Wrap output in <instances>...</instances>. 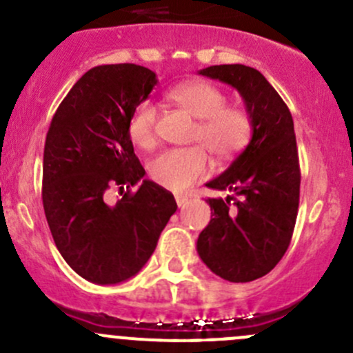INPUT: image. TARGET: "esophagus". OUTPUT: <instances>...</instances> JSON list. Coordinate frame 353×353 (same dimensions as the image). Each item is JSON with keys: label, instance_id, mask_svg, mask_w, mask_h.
<instances>
[{"label": "esophagus", "instance_id": "1", "mask_svg": "<svg viewBox=\"0 0 353 353\" xmlns=\"http://www.w3.org/2000/svg\"><path fill=\"white\" fill-rule=\"evenodd\" d=\"M176 203L179 208H183V206L188 203V196L186 194H176Z\"/></svg>", "mask_w": 353, "mask_h": 353}]
</instances>
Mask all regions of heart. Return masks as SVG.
Wrapping results in <instances>:
<instances>
[{
	"instance_id": "obj_1",
	"label": "heart",
	"mask_w": 353,
	"mask_h": 353,
	"mask_svg": "<svg viewBox=\"0 0 353 353\" xmlns=\"http://www.w3.org/2000/svg\"><path fill=\"white\" fill-rule=\"evenodd\" d=\"M167 97L176 102L198 124L193 131L196 147L169 148L150 160L152 179L170 191H184L212 170V160L204 148L219 160H230L248 147L252 137V117L244 108L227 105L222 88L205 80L181 83ZM160 110L150 99L134 105L128 119V137L138 148H152L157 141ZM203 147L201 148V145Z\"/></svg>"
}]
</instances>
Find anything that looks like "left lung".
Instances as JSON below:
<instances>
[{"label": "left lung", "instance_id": "8db88e82", "mask_svg": "<svg viewBox=\"0 0 353 353\" xmlns=\"http://www.w3.org/2000/svg\"><path fill=\"white\" fill-rule=\"evenodd\" d=\"M199 74L232 85L243 95L252 137L229 169L206 183L234 194L206 199L212 220L199 234L198 254L223 280L252 282L275 268L294 234L301 194L294 119L279 92L254 68L216 65Z\"/></svg>", "mask_w": 353, "mask_h": 353}]
</instances>
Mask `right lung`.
<instances>
[{"label": "right lung", "mask_w": 353, "mask_h": 353, "mask_svg": "<svg viewBox=\"0 0 353 353\" xmlns=\"http://www.w3.org/2000/svg\"><path fill=\"white\" fill-rule=\"evenodd\" d=\"M155 85V73L145 66H95L52 116L42 203L56 248L88 282L110 285L137 275L177 210L172 193L154 181L131 191L145 169L128 137V119ZM110 189L123 195L114 205L105 196Z\"/></svg>", "instance_id": "1"}]
</instances>
